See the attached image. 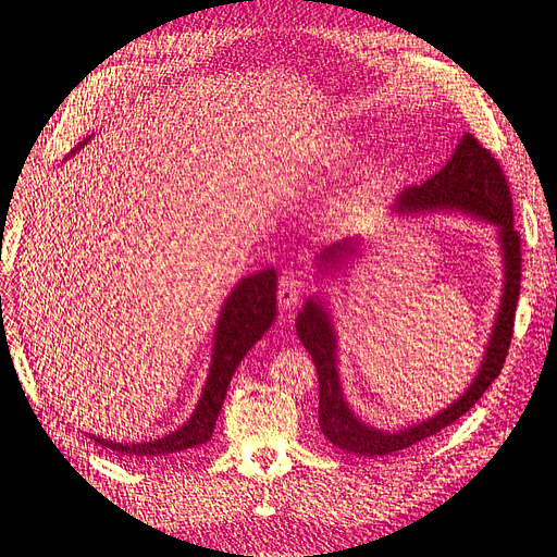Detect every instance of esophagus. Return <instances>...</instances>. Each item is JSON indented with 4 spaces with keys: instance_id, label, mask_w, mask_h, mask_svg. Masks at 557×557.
Segmentation results:
<instances>
[{
    "instance_id": "obj_1",
    "label": "esophagus",
    "mask_w": 557,
    "mask_h": 557,
    "mask_svg": "<svg viewBox=\"0 0 557 557\" xmlns=\"http://www.w3.org/2000/svg\"><path fill=\"white\" fill-rule=\"evenodd\" d=\"M278 306L283 310H290L299 304L301 299V281L297 278L295 272H283V276L278 278Z\"/></svg>"
}]
</instances>
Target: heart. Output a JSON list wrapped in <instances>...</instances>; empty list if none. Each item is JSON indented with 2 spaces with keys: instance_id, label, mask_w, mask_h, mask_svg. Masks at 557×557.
Masks as SVG:
<instances>
[{
  "instance_id": "1",
  "label": "heart",
  "mask_w": 557,
  "mask_h": 557,
  "mask_svg": "<svg viewBox=\"0 0 557 557\" xmlns=\"http://www.w3.org/2000/svg\"><path fill=\"white\" fill-rule=\"evenodd\" d=\"M349 152H351V144L338 141V144H333V146L329 148L326 160L333 162V164H341V162H345V160L349 158ZM376 183H380V171H376V166H372V169L361 177L359 183H356L354 187H349L347 191H343V194L336 198V201H333V203L329 206V221H331V226H338V228L349 226L351 221L363 212V208H366L368 198H370V194H372V189H374Z\"/></svg>"
}]
</instances>
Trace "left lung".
<instances>
[{"mask_svg":"<svg viewBox=\"0 0 557 557\" xmlns=\"http://www.w3.org/2000/svg\"><path fill=\"white\" fill-rule=\"evenodd\" d=\"M443 210L469 214L496 226L503 256V295L480 370L471 386L446 409H441L428 420L416 422V425L393 432L368 425L351 411L343 393L338 374V333L331 322V310L318 295L308 297L299 310L297 336L308 354L313 356L318 368L320 428L333 446L345 453L384 457L397 450H407L413 443L425 441L428 436H434L436 432L453 425L478 403L482 393L500 374L511 341V329H515V310L521 287V239L515 231V221H511L515 210H511V196L503 169L494 160V154L482 148L473 135L461 137L448 164L434 177L420 187H407L391 206V214L403 219ZM361 251L363 237H345L318 256V270L322 276H331V272H338L343 270V264L359 258Z\"/></svg>","mask_w":557,"mask_h":557,"instance_id":"left-lung-1","label":"left lung"}]
</instances>
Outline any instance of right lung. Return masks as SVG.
<instances>
[{"label": "right lung", "instance_id": "1", "mask_svg": "<svg viewBox=\"0 0 557 557\" xmlns=\"http://www.w3.org/2000/svg\"><path fill=\"white\" fill-rule=\"evenodd\" d=\"M91 139V137H88ZM84 139L75 150L69 154L73 158L79 148L88 141ZM276 318V272L274 267H264V270L242 278L231 295L221 306L219 322L214 329V343H212V361L210 372L203 386L198 405L191 411L189 420L183 428L169 432L162 438H152L144 443H116L100 436H91L98 446H104L125 457H169L173 453H185L189 448L203 446L212 438L216 416L224 405V397L228 384L237 366L242 363L247 351L264 336V331L272 326Z\"/></svg>", "mask_w": 557, "mask_h": 557}]
</instances>
